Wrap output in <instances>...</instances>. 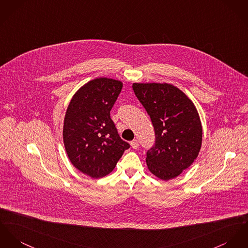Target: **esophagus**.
I'll list each match as a JSON object with an SVG mask.
<instances>
[{
    "label": "esophagus",
    "instance_id": "1",
    "mask_svg": "<svg viewBox=\"0 0 248 248\" xmlns=\"http://www.w3.org/2000/svg\"><path fill=\"white\" fill-rule=\"evenodd\" d=\"M130 144H131V147H132L133 149H137V148L139 147V141H138L137 140H132V141L130 142Z\"/></svg>",
    "mask_w": 248,
    "mask_h": 248
}]
</instances>
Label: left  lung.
I'll return each instance as SVG.
<instances>
[{
    "label": "left lung",
    "mask_w": 248,
    "mask_h": 248,
    "mask_svg": "<svg viewBox=\"0 0 248 248\" xmlns=\"http://www.w3.org/2000/svg\"><path fill=\"white\" fill-rule=\"evenodd\" d=\"M135 95L150 116L155 142L146 164L162 180L178 176L197 157L202 145V124L191 99L168 83H133Z\"/></svg>",
    "instance_id": "1"
}]
</instances>
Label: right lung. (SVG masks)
Wrapping results in <instances>:
<instances>
[{"label":"right lung","instance_id":"add662e5","mask_svg":"<svg viewBox=\"0 0 248 248\" xmlns=\"http://www.w3.org/2000/svg\"><path fill=\"white\" fill-rule=\"evenodd\" d=\"M122 89L120 80L95 78L77 91L66 110L63 141L68 157L77 170L93 178L113 171L129 148L110 118Z\"/></svg>","mask_w":248,"mask_h":248}]
</instances>
